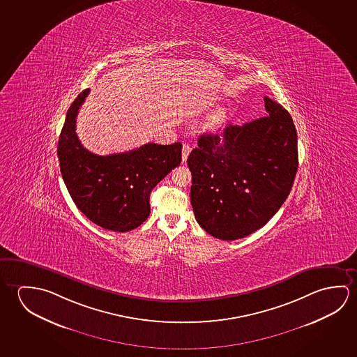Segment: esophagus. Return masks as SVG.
Here are the masks:
<instances>
[{
  "label": "esophagus",
  "instance_id": "esophagus-1",
  "mask_svg": "<svg viewBox=\"0 0 357 357\" xmlns=\"http://www.w3.org/2000/svg\"><path fill=\"white\" fill-rule=\"evenodd\" d=\"M192 152V146L190 144H183V149H181V160L183 162H187L188 157H189V154Z\"/></svg>",
  "mask_w": 357,
  "mask_h": 357
}]
</instances>
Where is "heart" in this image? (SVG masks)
Wrapping results in <instances>:
<instances>
[{
	"label": "heart",
	"instance_id": "1",
	"mask_svg": "<svg viewBox=\"0 0 357 357\" xmlns=\"http://www.w3.org/2000/svg\"><path fill=\"white\" fill-rule=\"evenodd\" d=\"M228 109L225 107H220L215 111L209 113L206 117L200 123V128L208 130V132H215L218 129L222 128L225 122L228 121Z\"/></svg>",
	"mask_w": 357,
	"mask_h": 357
}]
</instances>
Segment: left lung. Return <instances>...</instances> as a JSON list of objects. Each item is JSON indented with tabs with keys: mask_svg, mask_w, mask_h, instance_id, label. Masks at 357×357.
<instances>
[{
	"mask_svg": "<svg viewBox=\"0 0 357 357\" xmlns=\"http://www.w3.org/2000/svg\"><path fill=\"white\" fill-rule=\"evenodd\" d=\"M264 102L269 116L200 135L188 157L194 215L218 239L257 231L291 190L298 165L296 129L282 105L269 97Z\"/></svg>",
	"mask_w": 357,
	"mask_h": 357,
	"instance_id": "1",
	"label": "left lung"
}]
</instances>
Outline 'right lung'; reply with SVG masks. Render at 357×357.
Segmentation results:
<instances>
[{
    "label": "right lung",
    "mask_w": 357,
    "mask_h": 357,
    "mask_svg": "<svg viewBox=\"0 0 357 357\" xmlns=\"http://www.w3.org/2000/svg\"><path fill=\"white\" fill-rule=\"evenodd\" d=\"M89 89L72 103L59 139L61 174L77 208L91 222L113 231H129L146 222L149 195L181 162V143H148L135 151L97 155L81 144L76 118Z\"/></svg>",
    "instance_id": "right-lung-1"
}]
</instances>
